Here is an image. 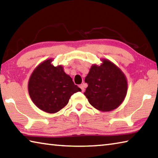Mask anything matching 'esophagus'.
<instances>
[{
	"label": "esophagus",
	"instance_id": "esophagus-1",
	"mask_svg": "<svg viewBox=\"0 0 158 158\" xmlns=\"http://www.w3.org/2000/svg\"><path fill=\"white\" fill-rule=\"evenodd\" d=\"M79 88H80V89H81L82 92H84V90H85V89H84V84H80V85H79Z\"/></svg>",
	"mask_w": 158,
	"mask_h": 158
}]
</instances>
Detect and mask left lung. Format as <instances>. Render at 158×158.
<instances>
[{"mask_svg": "<svg viewBox=\"0 0 158 158\" xmlns=\"http://www.w3.org/2000/svg\"><path fill=\"white\" fill-rule=\"evenodd\" d=\"M100 66L93 65L85 77L88 87L84 94L89 103L98 110L109 111L124 100L127 84L121 69L107 60Z\"/></svg>", "mask_w": 158, "mask_h": 158, "instance_id": "left-lung-1", "label": "left lung"}]
</instances>
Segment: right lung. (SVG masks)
Segmentation results:
<instances>
[{
    "label": "right lung",
    "mask_w": 158,
    "mask_h": 158,
    "mask_svg": "<svg viewBox=\"0 0 158 158\" xmlns=\"http://www.w3.org/2000/svg\"><path fill=\"white\" fill-rule=\"evenodd\" d=\"M52 61L47 60L36 68L28 82L29 95L35 105L50 114L60 111L68 105L72 95L81 91L63 67H54Z\"/></svg>",
    "instance_id": "1"
}]
</instances>
